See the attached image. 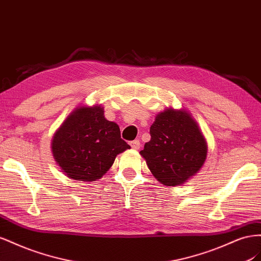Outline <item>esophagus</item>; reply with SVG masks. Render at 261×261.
Returning <instances> with one entry per match:
<instances>
[{"mask_svg":"<svg viewBox=\"0 0 261 261\" xmlns=\"http://www.w3.org/2000/svg\"><path fill=\"white\" fill-rule=\"evenodd\" d=\"M130 145H131V147L133 148V150H139L140 146H141L139 140H133V141H131Z\"/></svg>","mask_w":261,"mask_h":261,"instance_id":"esophagus-1","label":"esophagus"}]
</instances>
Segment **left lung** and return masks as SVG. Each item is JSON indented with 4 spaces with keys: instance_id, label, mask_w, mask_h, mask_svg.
Instances as JSON below:
<instances>
[{
    "instance_id": "left-lung-1",
    "label": "left lung",
    "mask_w": 261,
    "mask_h": 261,
    "mask_svg": "<svg viewBox=\"0 0 261 261\" xmlns=\"http://www.w3.org/2000/svg\"><path fill=\"white\" fill-rule=\"evenodd\" d=\"M150 135V142L140 154L163 185H181L202 167L206 143L188 113L172 108L163 111L156 116Z\"/></svg>"
}]
</instances>
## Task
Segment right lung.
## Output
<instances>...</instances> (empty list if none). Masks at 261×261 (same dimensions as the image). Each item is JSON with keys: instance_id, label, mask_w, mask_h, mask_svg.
Listing matches in <instances>:
<instances>
[{"instance_id": "1", "label": "right lung", "mask_w": 261, "mask_h": 261, "mask_svg": "<svg viewBox=\"0 0 261 261\" xmlns=\"http://www.w3.org/2000/svg\"><path fill=\"white\" fill-rule=\"evenodd\" d=\"M128 148L118 124L103 117L100 106L73 111L52 140V153L62 172L80 181L99 179Z\"/></svg>"}]
</instances>
